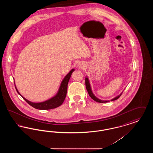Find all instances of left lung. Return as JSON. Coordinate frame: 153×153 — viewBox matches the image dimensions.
<instances>
[{
    "label": "left lung",
    "mask_w": 153,
    "mask_h": 153,
    "mask_svg": "<svg viewBox=\"0 0 153 153\" xmlns=\"http://www.w3.org/2000/svg\"><path fill=\"white\" fill-rule=\"evenodd\" d=\"M85 86H86V88H87V90L88 92V94L89 95V96L94 100H95V102H108L109 101H104V100H102L98 98H97L95 95H94V94L92 93V91L91 90V85H90V84H89V80L88 79V77H85ZM122 95V94L120 95H119L117 96L116 97L114 98L113 99L111 100V101H114V100H116L117 99H119L120 97V96Z\"/></svg>",
    "instance_id": "8db88e82"
}]
</instances>
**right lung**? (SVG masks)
Wrapping results in <instances>:
<instances>
[{"label":"right lung","instance_id":"obj_1","mask_svg":"<svg viewBox=\"0 0 153 153\" xmlns=\"http://www.w3.org/2000/svg\"><path fill=\"white\" fill-rule=\"evenodd\" d=\"M74 69H72L68 74L64 77V80H62L60 87L59 88L58 92L57 95L51 98V99H49L46 101L41 102H30L26 99L25 97H23L22 95H21L16 88L15 87L16 90L17 92L22 96L23 99L27 102L29 105L32 106L33 107L38 109H41V110H46V109H51L57 108L59 106H60L64 101L66 96V92H67V89H68V84L71 78V76L72 75V73H73Z\"/></svg>","mask_w":153,"mask_h":153}]
</instances>
